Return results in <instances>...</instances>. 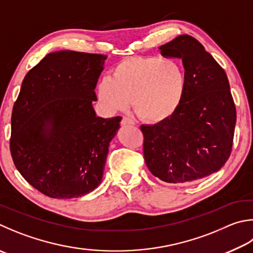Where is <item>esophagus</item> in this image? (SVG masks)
Masks as SVG:
<instances>
[{
	"label": "esophagus",
	"mask_w": 253,
	"mask_h": 253,
	"mask_svg": "<svg viewBox=\"0 0 253 253\" xmlns=\"http://www.w3.org/2000/svg\"><path fill=\"white\" fill-rule=\"evenodd\" d=\"M121 124H122L123 126H127V125L132 126V125H135V122L132 121V119L129 118V117H123Z\"/></svg>",
	"instance_id": "obj_1"
}]
</instances>
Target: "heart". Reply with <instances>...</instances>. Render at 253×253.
Masks as SVG:
<instances>
[{"label":"heart","instance_id":"heart-1","mask_svg":"<svg viewBox=\"0 0 253 253\" xmlns=\"http://www.w3.org/2000/svg\"><path fill=\"white\" fill-rule=\"evenodd\" d=\"M187 90V75L174 59L134 56L113 68L109 79L97 85V97L108 112L132 108L141 121L163 123L180 107Z\"/></svg>","mask_w":253,"mask_h":253}]
</instances>
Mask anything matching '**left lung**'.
Wrapping results in <instances>:
<instances>
[{
	"instance_id": "1",
	"label": "left lung",
	"mask_w": 253,
	"mask_h": 253,
	"mask_svg": "<svg viewBox=\"0 0 253 253\" xmlns=\"http://www.w3.org/2000/svg\"><path fill=\"white\" fill-rule=\"evenodd\" d=\"M159 49L165 57L182 59L187 90L170 118L140 126L145 162L163 181L198 180L230 157L237 121L230 85L223 68L192 36L179 35Z\"/></svg>"
}]
</instances>
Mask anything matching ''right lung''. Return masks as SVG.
<instances>
[{
    "instance_id": "add662e5",
    "label": "right lung",
    "mask_w": 253,
    "mask_h": 253,
    "mask_svg": "<svg viewBox=\"0 0 253 253\" xmlns=\"http://www.w3.org/2000/svg\"><path fill=\"white\" fill-rule=\"evenodd\" d=\"M106 58L50 53L23 80L12 113V159L23 178L50 198H79L102 181L122 121L96 116L91 105Z\"/></svg>"
}]
</instances>
